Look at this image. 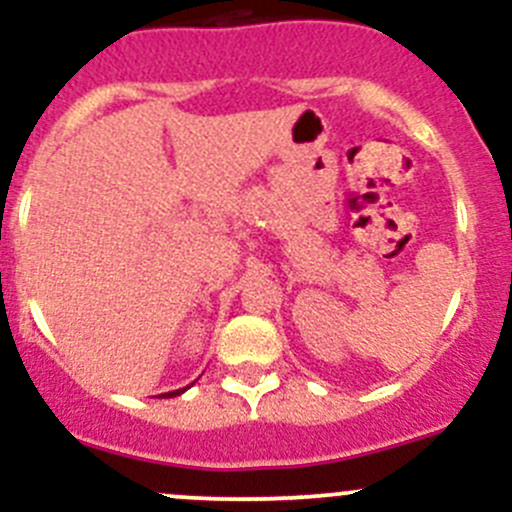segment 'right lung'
<instances>
[{
  "mask_svg": "<svg viewBox=\"0 0 512 512\" xmlns=\"http://www.w3.org/2000/svg\"><path fill=\"white\" fill-rule=\"evenodd\" d=\"M190 389V386H185V389H175V391H168V394H163V396H168V399H170V396H180V394H183V391H188Z\"/></svg>",
  "mask_w": 512,
  "mask_h": 512,
  "instance_id": "right-lung-1",
  "label": "right lung"
}]
</instances>
